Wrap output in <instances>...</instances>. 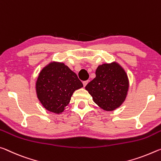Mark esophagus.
<instances>
[{"label": "esophagus", "instance_id": "1", "mask_svg": "<svg viewBox=\"0 0 161 161\" xmlns=\"http://www.w3.org/2000/svg\"><path fill=\"white\" fill-rule=\"evenodd\" d=\"M88 80H85V81H83V86H84V87H86V86L87 85V84H88Z\"/></svg>", "mask_w": 161, "mask_h": 161}]
</instances>
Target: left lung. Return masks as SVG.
Instances as JSON below:
<instances>
[{"label":"left lung","mask_w":161,"mask_h":161,"mask_svg":"<svg viewBox=\"0 0 161 161\" xmlns=\"http://www.w3.org/2000/svg\"><path fill=\"white\" fill-rule=\"evenodd\" d=\"M96 75L86 86L93 101L107 111L120 107L129 87L128 75L123 68L117 63H105L97 68Z\"/></svg>","instance_id":"8db88e82"}]
</instances>
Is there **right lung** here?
<instances>
[{
    "instance_id": "obj_1",
    "label": "right lung",
    "mask_w": 161,
    "mask_h": 161,
    "mask_svg": "<svg viewBox=\"0 0 161 161\" xmlns=\"http://www.w3.org/2000/svg\"><path fill=\"white\" fill-rule=\"evenodd\" d=\"M83 83L77 75L62 63H51L41 71L36 81V93L45 108L60 113Z\"/></svg>"
}]
</instances>
